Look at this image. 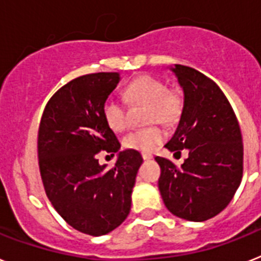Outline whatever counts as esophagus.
<instances>
[{"label":"esophagus","mask_w":261,"mask_h":261,"mask_svg":"<svg viewBox=\"0 0 261 261\" xmlns=\"http://www.w3.org/2000/svg\"><path fill=\"white\" fill-rule=\"evenodd\" d=\"M142 158H143L144 161H150V159H152V155H151V154H142Z\"/></svg>","instance_id":"1"}]
</instances>
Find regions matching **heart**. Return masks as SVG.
Masks as SVG:
<instances>
[{
	"instance_id": "obj_1",
	"label": "heart",
	"mask_w": 261,
	"mask_h": 261,
	"mask_svg": "<svg viewBox=\"0 0 261 261\" xmlns=\"http://www.w3.org/2000/svg\"><path fill=\"white\" fill-rule=\"evenodd\" d=\"M123 94L130 103L148 105V123H175L183 111L185 99L180 90L168 89L161 78L150 74H142L134 78L124 87ZM102 115L107 126L115 133L123 131L127 127L126 106L115 98L110 97L105 100ZM163 141V130L161 127L151 126L131 131L123 138V144L126 148L148 154Z\"/></svg>"
}]
</instances>
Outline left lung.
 <instances>
[{"label": "left lung", "mask_w": 261, "mask_h": 261, "mask_svg": "<svg viewBox=\"0 0 261 261\" xmlns=\"http://www.w3.org/2000/svg\"><path fill=\"white\" fill-rule=\"evenodd\" d=\"M185 105L166 147L188 151L180 167L156 156L164 205L190 222H204L228 205L243 178V139L233 109L220 87L192 67L175 65Z\"/></svg>", "instance_id": "obj_1"}]
</instances>
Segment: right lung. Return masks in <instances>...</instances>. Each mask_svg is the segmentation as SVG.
I'll return each instance as SVG.
<instances>
[{
    "label": "right lung",
    "mask_w": 261,
    "mask_h": 261,
    "mask_svg": "<svg viewBox=\"0 0 261 261\" xmlns=\"http://www.w3.org/2000/svg\"><path fill=\"white\" fill-rule=\"evenodd\" d=\"M118 82V73L70 81L50 98L39 123L38 163L46 195L67 224L91 236L106 235L124 222L143 162L138 151L124 150L114 167L98 163L100 151L114 155L120 147L102 115Z\"/></svg>",
    "instance_id": "obj_1"
}]
</instances>
